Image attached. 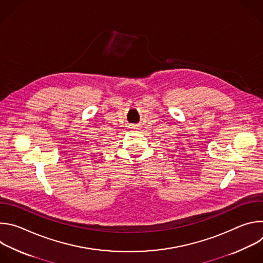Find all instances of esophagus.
Segmentation results:
<instances>
[{
    "label": "esophagus",
    "mask_w": 263,
    "mask_h": 263,
    "mask_svg": "<svg viewBox=\"0 0 263 263\" xmlns=\"http://www.w3.org/2000/svg\"><path fill=\"white\" fill-rule=\"evenodd\" d=\"M133 129H138V128H137V127H135V126H134V127H133Z\"/></svg>",
    "instance_id": "obj_1"
}]
</instances>
